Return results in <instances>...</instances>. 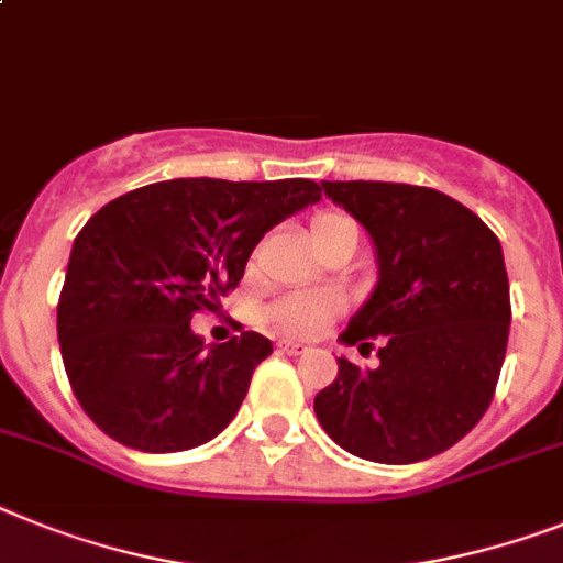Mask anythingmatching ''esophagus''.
<instances>
[{"label":"esophagus","instance_id":"obj_1","mask_svg":"<svg viewBox=\"0 0 563 563\" xmlns=\"http://www.w3.org/2000/svg\"><path fill=\"white\" fill-rule=\"evenodd\" d=\"M277 349H280L283 354H303L306 352L303 343H295V340H280V343H277Z\"/></svg>","mask_w":563,"mask_h":563}]
</instances>
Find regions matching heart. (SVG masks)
<instances>
[{"mask_svg":"<svg viewBox=\"0 0 563 563\" xmlns=\"http://www.w3.org/2000/svg\"><path fill=\"white\" fill-rule=\"evenodd\" d=\"M352 225L346 217L340 214H318L311 220V240H320L332 231ZM340 300L332 295H295L286 297L280 303H274L268 309V320H272L283 334H297V338H309L318 334L329 320L338 314Z\"/></svg>","mask_w":563,"mask_h":563,"instance_id":"1","label":"heart"}]
</instances>
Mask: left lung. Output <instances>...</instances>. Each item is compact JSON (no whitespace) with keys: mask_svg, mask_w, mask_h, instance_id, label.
Returning <instances> with one entry per match:
<instances>
[{"mask_svg":"<svg viewBox=\"0 0 563 563\" xmlns=\"http://www.w3.org/2000/svg\"><path fill=\"white\" fill-rule=\"evenodd\" d=\"M325 197L369 231L377 286L340 340L372 346L375 369L338 357L314 398L338 446L375 464L441 455L493 404L509 338V280L489 225L446 194L406 183H329Z\"/></svg>","mask_w":563,"mask_h":563,"instance_id":"1","label":"left lung"}]
</instances>
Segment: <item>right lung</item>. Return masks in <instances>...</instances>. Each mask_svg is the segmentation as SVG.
<instances>
[{"mask_svg":"<svg viewBox=\"0 0 563 563\" xmlns=\"http://www.w3.org/2000/svg\"><path fill=\"white\" fill-rule=\"evenodd\" d=\"M320 200L311 179H165L82 225L56 306L70 389L108 438L183 452L223 432L272 340L211 343L191 318L240 283L268 229Z\"/></svg>","mask_w":563,"mask_h":563,"instance_id":"obj_1","label":"right lung"}]
</instances>
